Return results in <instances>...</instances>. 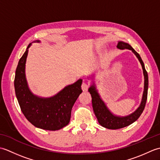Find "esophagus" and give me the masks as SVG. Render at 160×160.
<instances>
[{
  "mask_svg": "<svg viewBox=\"0 0 160 160\" xmlns=\"http://www.w3.org/2000/svg\"><path fill=\"white\" fill-rule=\"evenodd\" d=\"M81 88H82L83 91H87L88 89H89V85L86 82H83L82 84V86H81Z\"/></svg>",
  "mask_w": 160,
  "mask_h": 160,
  "instance_id": "obj_1",
  "label": "esophagus"
}]
</instances>
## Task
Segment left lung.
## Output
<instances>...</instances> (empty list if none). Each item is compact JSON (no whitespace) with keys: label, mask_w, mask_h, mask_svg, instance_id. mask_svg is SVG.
Masks as SVG:
<instances>
[{"label":"left lung","mask_w":160,"mask_h":160,"mask_svg":"<svg viewBox=\"0 0 160 160\" xmlns=\"http://www.w3.org/2000/svg\"><path fill=\"white\" fill-rule=\"evenodd\" d=\"M117 47L120 49H130L132 52L135 53V55L137 56L139 61H140L142 69H143V73L144 76V89L143 96H142V102L140 106L139 107L138 109L135 111L134 113L128 115L126 117H118L112 114L109 110L108 109L106 105H105L104 102L102 100L99 94L96 89V87L93 85L91 86L89 89V92L91 95L92 98V106L93 108L94 113L98 119L99 124L108 129H119L124 128L125 127L131 124L134 122L136 121L138 119L140 118L141 114L143 112L146 102L147 100V95H148V77L147 71H146L144 64L143 61H142L140 56L139 53L135 52V50L132 47L128 45V43H125L123 42H119L118 43Z\"/></svg>","instance_id":"1"}]
</instances>
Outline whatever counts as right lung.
Instances as JSON below:
<instances>
[{
  "mask_svg": "<svg viewBox=\"0 0 160 160\" xmlns=\"http://www.w3.org/2000/svg\"><path fill=\"white\" fill-rule=\"evenodd\" d=\"M30 45L31 44L20 58L16 70L14 88L17 100L23 115L33 126L45 130H59L69 123L71 109L82 92V80H78L52 98H42L34 96L29 89L25 73Z\"/></svg>",
  "mask_w": 160,
  "mask_h": 160,
  "instance_id": "1",
  "label": "right lung"
}]
</instances>
